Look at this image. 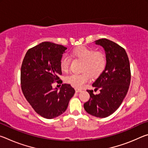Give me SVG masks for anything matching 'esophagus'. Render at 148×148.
Wrapping results in <instances>:
<instances>
[{
  "label": "esophagus",
  "instance_id": "34e87169",
  "mask_svg": "<svg viewBox=\"0 0 148 148\" xmlns=\"http://www.w3.org/2000/svg\"><path fill=\"white\" fill-rule=\"evenodd\" d=\"M75 91H76V92H78L82 91V90H81V89H79L76 88V89H75Z\"/></svg>",
  "mask_w": 148,
  "mask_h": 148
}]
</instances>
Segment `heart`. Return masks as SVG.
Returning <instances> with one entry per match:
<instances>
[{"label":"heart","instance_id":"obj_1","mask_svg":"<svg viewBox=\"0 0 148 148\" xmlns=\"http://www.w3.org/2000/svg\"><path fill=\"white\" fill-rule=\"evenodd\" d=\"M72 56L76 59L84 61L82 65V74H72L66 77L67 83L76 88H82L90 80V75L96 77L99 76L106 69L107 64L106 56L103 51H97L86 46H80L72 50ZM71 59L64 55L59 61L61 71H69Z\"/></svg>","mask_w":148,"mask_h":148}]
</instances>
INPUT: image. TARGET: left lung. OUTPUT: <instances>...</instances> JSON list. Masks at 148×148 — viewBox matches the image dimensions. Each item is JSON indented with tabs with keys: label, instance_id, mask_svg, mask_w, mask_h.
I'll list each match as a JSON object with an SVG mask.
<instances>
[{
	"label": "left lung",
	"instance_id": "8db88e82",
	"mask_svg": "<svg viewBox=\"0 0 148 148\" xmlns=\"http://www.w3.org/2000/svg\"><path fill=\"white\" fill-rule=\"evenodd\" d=\"M95 44L103 47L107 64L104 72L92 84L101 92L94 95L92 90H87L90 99L84 106L88 114L103 118L113 114L121 104L131 83V69L123 47L106 38L99 39Z\"/></svg>",
	"mask_w": 148,
	"mask_h": 148
}]
</instances>
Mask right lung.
Masks as SVG:
<instances>
[{
	"label": "right lung",
	"mask_w": 148,
	"mask_h": 148,
	"mask_svg": "<svg viewBox=\"0 0 148 148\" xmlns=\"http://www.w3.org/2000/svg\"><path fill=\"white\" fill-rule=\"evenodd\" d=\"M67 48L49 42L30 48L21 68V87L25 97L34 111L46 119L64 113L75 90L70 84L53 89L55 82L62 84L60 59Z\"/></svg>",
	"instance_id": "add662e5"
}]
</instances>
